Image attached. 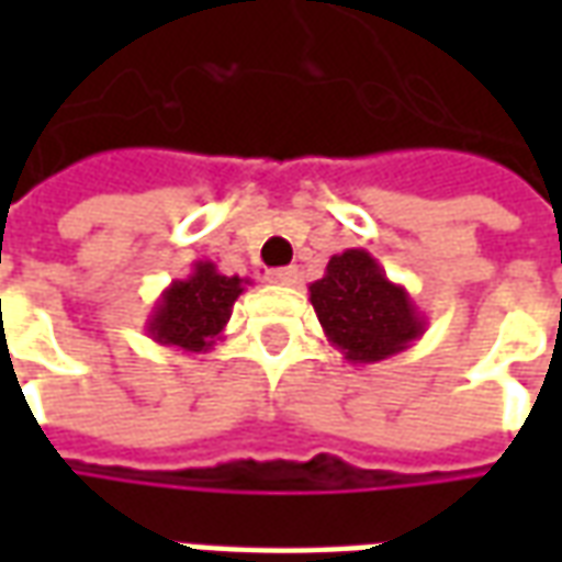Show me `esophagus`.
<instances>
[{
  "label": "esophagus",
  "mask_w": 562,
  "mask_h": 562,
  "mask_svg": "<svg viewBox=\"0 0 562 562\" xmlns=\"http://www.w3.org/2000/svg\"><path fill=\"white\" fill-rule=\"evenodd\" d=\"M297 268H277V270H268V282L273 285H294L297 282Z\"/></svg>",
  "instance_id": "obj_1"
}]
</instances>
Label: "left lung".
<instances>
[{"label": "left lung", "instance_id": "1", "mask_svg": "<svg viewBox=\"0 0 562 562\" xmlns=\"http://www.w3.org/2000/svg\"><path fill=\"white\" fill-rule=\"evenodd\" d=\"M310 304L328 342L349 364H379L406 352L427 330L413 294L391 282L367 249L330 256L325 277L310 282Z\"/></svg>", "mask_w": 562, "mask_h": 562}]
</instances>
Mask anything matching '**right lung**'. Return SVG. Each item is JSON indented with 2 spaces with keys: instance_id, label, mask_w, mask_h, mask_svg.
Instances as JSON below:
<instances>
[{
  "instance_id": "add662e5",
  "label": "right lung",
  "mask_w": 562,
  "mask_h": 562,
  "mask_svg": "<svg viewBox=\"0 0 562 562\" xmlns=\"http://www.w3.org/2000/svg\"><path fill=\"white\" fill-rule=\"evenodd\" d=\"M249 280L225 277L213 261H195L186 280H173L147 318V337L186 355L210 352L232 318L234 301Z\"/></svg>"
}]
</instances>
